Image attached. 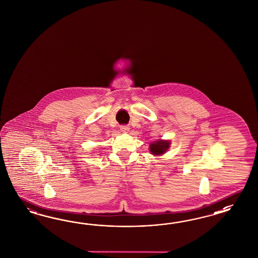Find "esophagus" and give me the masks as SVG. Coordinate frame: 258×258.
<instances>
[{
	"label": "esophagus",
	"instance_id": "1",
	"mask_svg": "<svg viewBox=\"0 0 258 258\" xmlns=\"http://www.w3.org/2000/svg\"><path fill=\"white\" fill-rule=\"evenodd\" d=\"M120 128H121V131L122 132H124V133H127L128 131H130V127H128V125H122L120 126Z\"/></svg>",
	"mask_w": 258,
	"mask_h": 258
}]
</instances>
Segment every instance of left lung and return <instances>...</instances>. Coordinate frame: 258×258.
I'll use <instances>...</instances> for the list:
<instances>
[{
  "instance_id": "obj_1",
  "label": "left lung",
  "mask_w": 258,
  "mask_h": 258,
  "mask_svg": "<svg viewBox=\"0 0 258 258\" xmlns=\"http://www.w3.org/2000/svg\"><path fill=\"white\" fill-rule=\"evenodd\" d=\"M170 143L168 141L159 140L150 144V152L153 155H161L164 154V152L169 148Z\"/></svg>"
}]
</instances>
